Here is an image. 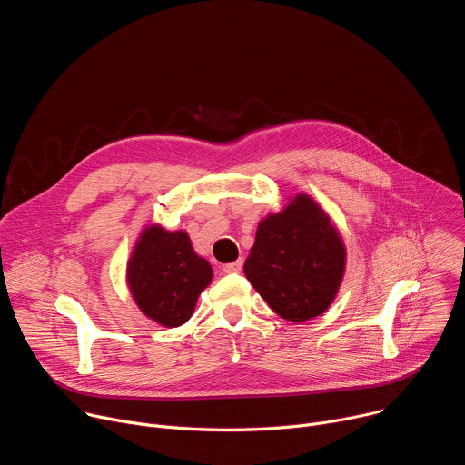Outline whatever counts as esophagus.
Instances as JSON below:
<instances>
[{
    "label": "esophagus",
    "mask_w": 465,
    "mask_h": 465,
    "mask_svg": "<svg viewBox=\"0 0 465 465\" xmlns=\"http://www.w3.org/2000/svg\"><path fill=\"white\" fill-rule=\"evenodd\" d=\"M223 271H224L226 274H239V272L242 271V259H239V261H233V262H228V264H224Z\"/></svg>",
    "instance_id": "34e87169"
}]
</instances>
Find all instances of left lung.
<instances>
[{"label": "left lung", "instance_id": "8db88e82", "mask_svg": "<svg viewBox=\"0 0 465 465\" xmlns=\"http://www.w3.org/2000/svg\"><path fill=\"white\" fill-rule=\"evenodd\" d=\"M346 252L327 215L300 194L259 223L244 274L274 312L291 322L322 314L344 276Z\"/></svg>", "mask_w": 465, "mask_h": 465}]
</instances>
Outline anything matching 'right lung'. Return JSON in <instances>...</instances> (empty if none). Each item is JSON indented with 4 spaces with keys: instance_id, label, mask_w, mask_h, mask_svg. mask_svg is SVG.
Instances as JSON below:
<instances>
[{
    "instance_id": "add662e5",
    "label": "right lung",
    "mask_w": 465,
    "mask_h": 465,
    "mask_svg": "<svg viewBox=\"0 0 465 465\" xmlns=\"http://www.w3.org/2000/svg\"><path fill=\"white\" fill-rule=\"evenodd\" d=\"M210 262L198 257L185 232L147 228L128 262V285L138 307L154 322L178 327L212 282Z\"/></svg>"
}]
</instances>
